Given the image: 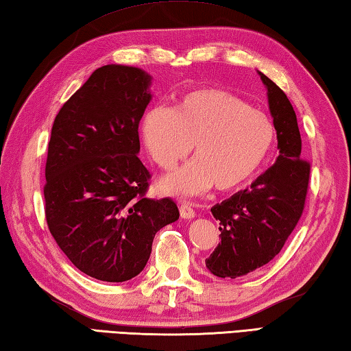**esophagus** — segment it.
I'll use <instances>...</instances> for the list:
<instances>
[{"label":"esophagus","mask_w":351,"mask_h":351,"mask_svg":"<svg viewBox=\"0 0 351 351\" xmlns=\"http://www.w3.org/2000/svg\"><path fill=\"white\" fill-rule=\"evenodd\" d=\"M180 213L182 219H191L195 217V210L191 208V205L189 202H180Z\"/></svg>","instance_id":"34e87169"}]
</instances>
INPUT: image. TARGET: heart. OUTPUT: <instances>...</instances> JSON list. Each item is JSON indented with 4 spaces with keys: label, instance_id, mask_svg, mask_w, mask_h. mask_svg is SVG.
<instances>
[{
    "label": "heart",
    "instance_id": "1",
    "mask_svg": "<svg viewBox=\"0 0 351 351\" xmlns=\"http://www.w3.org/2000/svg\"><path fill=\"white\" fill-rule=\"evenodd\" d=\"M143 141L152 161L171 170L189 156L187 166L162 178L169 195L191 196L210 190L237 189L257 173L269 155L276 128L269 117L222 89L199 88L167 111L144 115Z\"/></svg>",
    "mask_w": 351,
    "mask_h": 351
}]
</instances>
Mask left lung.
<instances>
[{
	"instance_id": "8db88e82",
	"label": "left lung",
	"mask_w": 351,
	"mask_h": 351,
	"mask_svg": "<svg viewBox=\"0 0 351 351\" xmlns=\"http://www.w3.org/2000/svg\"><path fill=\"white\" fill-rule=\"evenodd\" d=\"M267 88L280 155L251 187L216 204L221 242L205 260L211 274L236 278L269 263L283 248L303 215L311 162L301 156V135L287 95L260 73Z\"/></svg>"
}]
</instances>
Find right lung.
<instances>
[{
	"instance_id": "obj_1",
	"label": "right lung",
	"mask_w": 351,
	"mask_h": 351,
	"mask_svg": "<svg viewBox=\"0 0 351 351\" xmlns=\"http://www.w3.org/2000/svg\"><path fill=\"white\" fill-rule=\"evenodd\" d=\"M149 85L140 68H97L60 108L48 141V230L77 269L109 283L138 276L156 232L180 217L170 197H146L150 173L136 156Z\"/></svg>"
}]
</instances>
